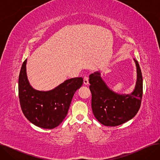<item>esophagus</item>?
<instances>
[{
  "mask_svg": "<svg viewBox=\"0 0 160 160\" xmlns=\"http://www.w3.org/2000/svg\"><path fill=\"white\" fill-rule=\"evenodd\" d=\"M83 83H84L85 85H88L89 84V78L87 77H85L83 78Z\"/></svg>",
  "mask_w": 160,
  "mask_h": 160,
  "instance_id": "1",
  "label": "esophagus"
}]
</instances>
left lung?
I'll return each instance as SVG.
<instances>
[{
    "label": "left lung",
    "mask_w": 160,
    "mask_h": 160,
    "mask_svg": "<svg viewBox=\"0 0 160 160\" xmlns=\"http://www.w3.org/2000/svg\"><path fill=\"white\" fill-rule=\"evenodd\" d=\"M138 78L135 89L129 95H119L109 89L100 72L89 75L91 108L95 118L107 127H116L132 119L138 112L142 96V77L135 59Z\"/></svg>",
    "instance_id": "8db88e82"
}]
</instances>
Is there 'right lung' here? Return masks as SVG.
Segmentation results:
<instances>
[{"mask_svg": "<svg viewBox=\"0 0 160 160\" xmlns=\"http://www.w3.org/2000/svg\"><path fill=\"white\" fill-rule=\"evenodd\" d=\"M26 64L25 60L19 77V98L22 113L38 127L54 128L62 123L68 113L74 93L83 84V78L67 80L51 91H37L28 82Z\"/></svg>", "mask_w": 160, "mask_h": 160, "instance_id": "obj_1", "label": "right lung"}]
</instances>
